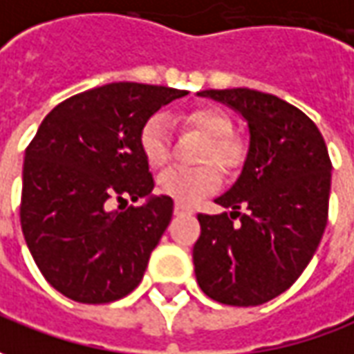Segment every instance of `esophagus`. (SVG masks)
<instances>
[{"instance_id":"esophagus-1","label":"esophagus","mask_w":354,"mask_h":354,"mask_svg":"<svg viewBox=\"0 0 354 354\" xmlns=\"http://www.w3.org/2000/svg\"><path fill=\"white\" fill-rule=\"evenodd\" d=\"M173 212H175V216H185V214H192V209L189 208V206H183V204H175Z\"/></svg>"}]
</instances>
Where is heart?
I'll return each mask as SVG.
<instances>
[{
    "instance_id": "heart-1",
    "label": "heart",
    "mask_w": 354,
    "mask_h": 354,
    "mask_svg": "<svg viewBox=\"0 0 354 354\" xmlns=\"http://www.w3.org/2000/svg\"><path fill=\"white\" fill-rule=\"evenodd\" d=\"M183 125L196 131L206 138L201 162L216 163L223 171H235L245 160V150L231 138L233 125L225 113L214 107H196L183 115ZM140 152L152 167H162L171 156V131L169 121L156 113L146 121L138 135ZM160 191L177 204L191 206L202 196L212 194L219 187V173L214 165L201 167H169L158 179Z\"/></svg>"
}]
</instances>
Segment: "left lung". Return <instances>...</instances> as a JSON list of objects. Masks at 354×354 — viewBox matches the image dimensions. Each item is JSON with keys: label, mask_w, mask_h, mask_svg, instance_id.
Listing matches in <instances>:
<instances>
[{"label": "left lung", "mask_w": 354, "mask_h": 354, "mask_svg": "<svg viewBox=\"0 0 354 354\" xmlns=\"http://www.w3.org/2000/svg\"><path fill=\"white\" fill-rule=\"evenodd\" d=\"M198 96L247 121L248 152L237 181L216 198L231 212L198 214L196 281L218 303L264 304L299 279L320 245L331 187L328 148L312 119L274 94L227 88Z\"/></svg>", "instance_id": "1"}]
</instances>
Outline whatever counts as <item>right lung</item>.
Returning a JSON list of instances; mask_svg holds the SVG:
<instances>
[{"mask_svg": "<svg viewBox=\"0 0 354 354\" xmlns=\"http://www.w3.org/2000/svg\"><path fill=\"white\" fill-rule=\"evenodd\" d=\"M187 90L111 82L61 102L24 152L21 227L46 281L71 301L113 303L142 281L173 216L138 146L146 121ZM148 198L109 210L113 200Z\"/></svg>", "mask_w": 354, "mask_h": 354, "instance_id": "1", "label": "right lung"}]
</instances>
